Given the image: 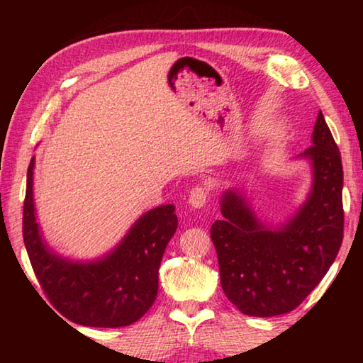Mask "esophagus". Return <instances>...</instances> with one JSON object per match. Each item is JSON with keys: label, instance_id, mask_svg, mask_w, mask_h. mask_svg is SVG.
<instances>
[{"label": "esophagus", "instance_id": "obj_1", "mask_svg": "<svg viewBox=\"0 0 363 363\" xmlns=\"http://www.w3.org/2000/svg\"><path fill=\"white\" fill-rule=\"evenodd\" d=\"M208 196H210V190H208L206 186H195L192 190H190L189 194V203L192 205L194 208H201L208 200Z\"/></svg>", "mask_w": 363, "mask_h": 363}]
</instances>
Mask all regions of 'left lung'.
Returning <instances> with one entry per match:
<instances>
[{
    "label": "left lung",
    "mask_w": 363,
    "mask_h": 363,
    "mask_svg": "<svg viewBox=\"0 0 363 363\" xmlns=\"http://www.w3.org/2000/svg\"><path fill=\"white\" fill-rule=\"evenodd\" d=\"M303 155L314 164V187L296 216L269 229L240 195L225 192L223 219L211 225L220 285L238 311L253 317L291 312L320 284L340 251L344 232L341 153L318 112Z\"/></svg>",
    "instance_id": "1"
}]
</instances>
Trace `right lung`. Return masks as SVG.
<instances>
[{
  "label": "right lung",
  "mask_w": 363,
  "mask_h": 363,
  "mask_svg": "<svg viewBox=\"0 0 363 363\" xmlns=\"http://www.w3.org/2000/svg\"><path fill=\"white\" fill-rule=\"evenodd\" d=\"M30 160L23 200V243L43 291L60 315L84 327L116 328L138 322L158 291L160 262L177 229L173 205L145 213L112 253L97 262L60 259L41 242L33 208Z\"/></svg>",
  "instance_id": "1"
}]
</instances>
